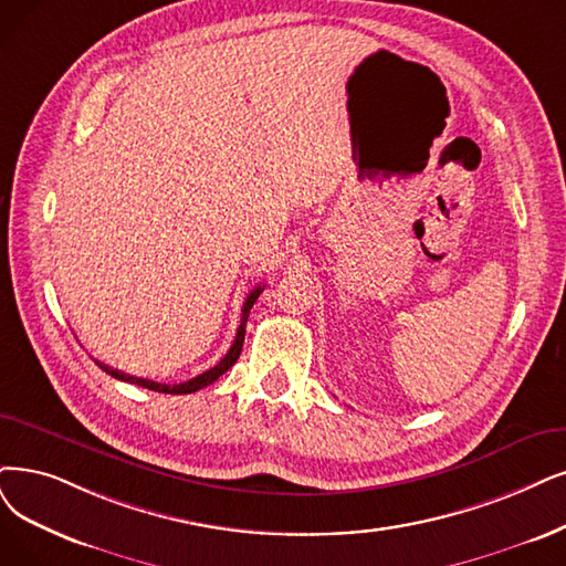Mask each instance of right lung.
Segmentation results:
<instances>
[{
	"label": "right lung",
	"mask_w": 566,
	"mask_h": 566,
	"mask_svg": "<svg viewBox=\"0 0 566 566\" xmlns=\"http://www.w3.org/2000/svg\"><path fill=\"white\" fill-rule=\"evenodd\" d=\"M262 290H264V285H258V287H253L251 292H248V297H245L243 308H241V325H239V329H237L234 344H232V348L228 350V355H224V357L218 361V365L211 367L209 371L199 374V376H195V378H190V380H186V382H176V386H167V382H155V380H148V378H137V376L123 374V371H118V369H111L108 365H102V361H97V365H99V369H104V371H106L108 376H113V378L125 380V382H134V386H142V388H148V390H155V392H165V395H190V392H197V390H201V388H207V386H211L213 380H218L224 371H228V369L234 365V361L239 359L241 348H243L248 313H251L253 304H255L258 297L262 295Z\"/></svg>",
	"instance_id": "obj_1"
}]
</instances>
